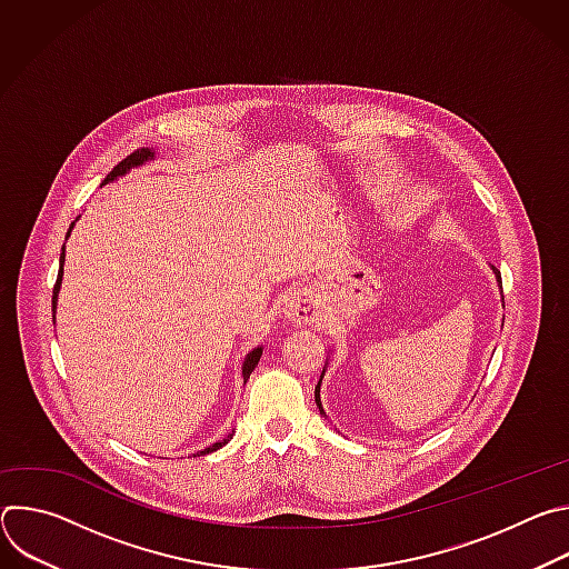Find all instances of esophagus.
I'll return each instance as SVG.
<instances>
[{
    "mask_svg": "<svg viewBox=\"0 0 569 569\" xmlns=\"http://www.w3.org/2000/svg\"><path fill=\"white\" fill-rule=\"evenodd\" d=\"M283 315L292 323H310L317 319L315 303L306 292H290L283 301Z\"/></svg>",
    "mask_w": 569,
    "mask_h": 569,
    "instance_id": "esophagus-1",
    "label": "esophagus"
}]
</instances>
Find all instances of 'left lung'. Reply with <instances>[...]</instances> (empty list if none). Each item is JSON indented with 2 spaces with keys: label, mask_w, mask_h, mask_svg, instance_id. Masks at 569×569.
<instances>
[{
  "label": "left lung",
  "mask_w": 569,
  "mask_h": 569,
  "mask_svg": "<svg viewBox=\"0 0 569 569\" xmlns=\"http://www.w3.org/2000/svg\"><path fill=\"white\" fill-rule=\"evenodd\" d=\"M496 274H498V281L502 283V277H500V272H498V270H496ZM315 400H317V408H319V412H323V410H321V402H319V385H317V389H315Z\"/></svg>",
  "instance_id": "8db88e82"
}]
</instances>
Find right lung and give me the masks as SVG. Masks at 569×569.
Here are the masks:
<instances>
[{
  "label": "right lung",
  "instance_id": "add662e5",
  "mask_svg": "<svg viewBox=\"0 0 569 569\" xmlns=\"http://www.w3.org/2000/svg\"><path fill=\"white\" fill-rule=\"evenodd\" d=\"M152 157V152L148 150V148H137L134 152H130L126 159H121L119 164L108 173V178L103 180V184H108V182H112L117 176H123L128 169H132V167H139V164H143L146 159H150ZM71 227H73V222H71ZM71 227L67 229V233L71 231ZM62 263H64V250H62V254H60V270H58V279H56V286H53V295H51V306L56 308V299H58V288H60V281H62ZM261 353H263V349L259 347V349H254L252 353H248V358H246V365H242V382H248V378H250V373L254 371V367L259 365V360H261ZM231 439V435H227L222 441H218V443H213V446H209V448H204L202 452H198V457L200 455H209V452H213V450H218V448H222L227 441Z\"/></svg>",
  "mask_w": 569,
  "mask_h": 569
}]
</instances>
